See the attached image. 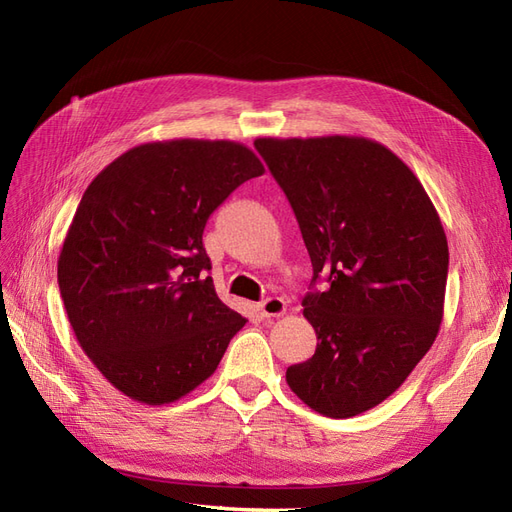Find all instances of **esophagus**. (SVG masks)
<instances>
[{"label":"esophagus","instance_id":"34e87169","mask_svg":"<svg viewBox=\"0 0 512 512\" xmlns=\"http://www.w3.org/2000/svg\"><path fill=\"white\" fill-rule=\"evenodd\" d=\"M257 311L261 313V317H281L287 311V304L283 298L272 296V298H266L264 302H259Z\"/></svg>","mask_w":512,"mask_h":512}]
</instances>
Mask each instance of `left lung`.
<instances>
[{
    "label": "left lung",
    "instance_id": "obj_1",
    "mask_svg": "<svg viewBox=\"0 0 512 512\" xmlns=\"http://www.w3.org/2000/svg\"><path fill=\"white\" fill-rule=\"evenodd\" d=\"M326 291L302 300L313 358L287 384L317 414L352 418L397 390L444 317L448 242L420 180L367 137L255 139Z\"/></svg>",
    "mask_w": 512,
    "mask_h": 512
}]
</instances>
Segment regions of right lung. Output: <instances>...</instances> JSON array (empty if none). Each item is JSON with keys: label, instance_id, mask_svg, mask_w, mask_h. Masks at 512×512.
<instances>
[{"label": "right lung", "instance_id": "1", "mask_svg": "<svg viewBox=\"0 0 512 512\" xmlns=\"http://www.w3.org/2000/svg\"><path fill=\"white\" fill-rule=\"evenodd\" d=\"M264 171L242 143L171 139L124 152L87 186L57 283L81 349L126 397H186L246 324L216 296L203 229Z\"/></svg>", "mask_w": 512, "mask_h": 512}]
</instances>
